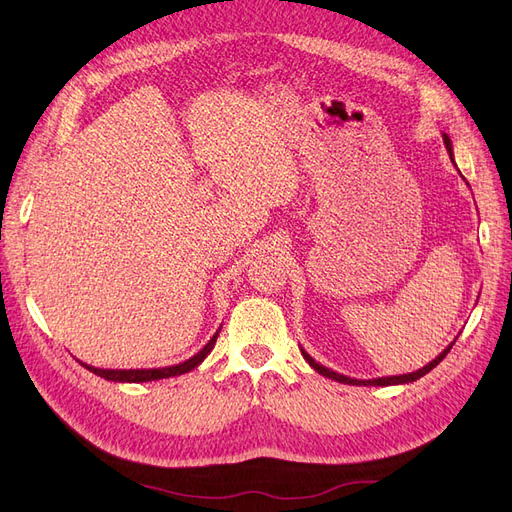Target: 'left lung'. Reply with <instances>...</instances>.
<instances>
[{
  "label": "left lung",
  "instance_id": "obj_1",
  "mask_svg": "<svg viewBox=\"0 0 512 512\" xmlns=\"http://www.w3.org/2000/svg\"><path fill=\"white\" fill-rule=\"evenodd\" d=\"M443 142H445V148H447V152H449V158L453 161V146H451V139H449V135H447V133H443ZM453 165H455V161H453ZM453 343H455V341H453ZM453 343H451L447 349H443V354H438L430 364H426L424 368L415 370V373L396 375V377H379V379H351V377H345V375H341V373H334V370L326 368V366H324V364H320V362H315L303 347H301V354H303V358L309 362V366H311V368H315L317 373L324 375V377H328V379H334V381H339V383H347V385H381V387H383V385H402V383H413V381L421 379L424 375H428L434 366H438L440 362H443V358L449 354V349L453 347Z\"/></svg>",
  "mask_w": 512,
  "mask_h": 512
}]
</instances>
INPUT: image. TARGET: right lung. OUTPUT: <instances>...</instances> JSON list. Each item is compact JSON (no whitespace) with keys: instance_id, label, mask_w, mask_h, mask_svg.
<instances>
[{"instance_id":"add662e5","label":"right lung","mask_w":512,"mask_h":512,"mask_svg":"<svg viewBox=\"0 0 512 512\" xmlns=\"http://www.w3.org/2000/svg\"><path fill=\"white\" fill-rule=\"evenodd\" d=\"M222 328V326H220ZM220 330H216L214 337L207 341V345L199 351V354L192 356L190 360H184L180 364H173V366H163V368H129V370H122V368H97V366H88L84 362H80L84 368L91 370V373L103 377L105 381H114V383H146V381H158V379H169L175 375H184L190 373L192 368H197L207 356L209 351L214 349L216 339H218Z\"/></svg>"}]
</instances>
